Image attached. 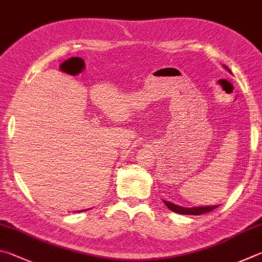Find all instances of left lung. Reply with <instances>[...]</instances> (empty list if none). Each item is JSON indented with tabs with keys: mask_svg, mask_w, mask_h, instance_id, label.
Returning <instances> with one entry per match:
<instances>
[{
	"mask_svg": "<svg viewBox=\"0 0 262 262\" xmlns=\"http://www.w3.org/2000/svg\"><path fill=\"white\" fill-rule=\"evenodd\" d=\"M163 203L169 209L172 210V212L178 213V214H186V215H201L204 213H208L215 208H217V206H205V207L185 208V207H181V206H177L175 204L169 203V201H163Z\"/></svg>",
	"mask_w": 262,
	"mask_h": 262,
	"instance_id": "obj_1",
	"label": "left lung"
}]
</instances>
